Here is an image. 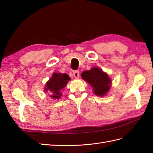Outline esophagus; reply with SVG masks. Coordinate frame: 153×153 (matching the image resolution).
<instances>
[{
  "mask_svg": "<svg viewBox=\"0 0 153 153\" xmlns=\"http://www.w3.org/2000/svg\"><path fill=\"white\" fill-rule=\"evenodd\" d=\"M73 74L76 78H78L79 77V72L78 70H74L73 72Z\"/></svg>",
  "mask_w": 153,
  "mask_h": 153,
  "instance_id": "34e87169",
  "label": "esophagus"
}]
</instances>
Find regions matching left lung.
I'll return each instance as SVG.
<instances>
[{
    "label": "left lung",
    "instance_id": "left-lung-1",
    "mask_svg": "<svg viewBox=\"0 0 153 153\" xmlns=\"http://www.w3.org/2000/svg\"><path fill=\"white\" fill-rule=\"evenodd\" d=\"M81 77L91 85L97 96H105L111 88V79L99 68H92L91 70L84 71L81 74Z\"/></svg>",
    "mask_w": 153,
    "mask_h": 153
}]
</instances>
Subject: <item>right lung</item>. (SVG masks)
Listing matches in <instances>:
<instances>
[{
  "mask_svg": "<svg viewBox=\"0 0 153 153\" xmlns=\"http://www.w3.org/2000/svg\"><path fill=\"white\" fill-rule=\"evenodd\" d=\"M70 77L66 74L53 73L51 79L47 82L45 91L48 92L54 99H59L62 94L61 91L67 85Z\"/></svg>",
  "mask_w": 153,
  "mask_h": 153,
  "instance_id": "1",
  "label": "right lung"
}]
</instances>
